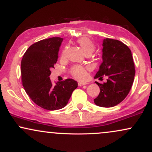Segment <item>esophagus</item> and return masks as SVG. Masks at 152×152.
Masks as SVG:
<instances>
[{
    "label": "esophagus",
    "mask_w": 152,
    "mask_h": 152,
    "mask_svg": "<svg viewBox=\"0 0 152 152\" xmlns=\"http://www.w3.org/2000/svg\"><path fill=\"white\" fill-rule=\"evenodd\" d=\"M86 84H87L86 82H83V81H78V85L79 86H83V85H86Z\"/></svg>",
    "instance_id": "esophagus-1"
}]
</instances>
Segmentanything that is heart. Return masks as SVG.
Segmentation results:
<instances>
[{"label": "heart", "mask_w": 152, "mask_h": 152, "mask_svg": "<svg viewBox=\"0 0 152 152\" xmlns=\"http://www.w3.org/2000/svg\"><path fill=\"white\" fill-rule=\"evenodd\" d=\"M78 44L79 45L83 52L85 54L92 53L95 49V45L91 40L86 37H82L77 41ZM68 47H66L62 52V56H64L67 53ZM72 75L75 78L78 79H83L86 76V71L82 66H75L72 69Z\"/></svg>", "instance_id": "obj_1"}]
</instances>
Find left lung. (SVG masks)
<instances>
[{"label":"left lung","instance_id":"1","mask_svg":"<svg viewBox=\"0 0 152 152\" xmlns=\"http://www.w3.org/2000/svg\"><path fill=\"white\" fill-rule=\"evenodd\" d=\"M102 46L103 62L94 78L102 79L103 76H107L109 78L104 83L96 81L100 93L94 101L96 105L109 108L121 103L129 93L135 68L132 51L124 43L106 38Z\"/></svg>","mask_w":152,"mask_h":152}]
</instances>
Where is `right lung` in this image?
I'll use <instances>...</instances> for the list:
<instances>
[{
    "mask_svg": "<svg viewBox=\"0 0 152 152\" xmlns=\"http://www.w3.org/2000/svg\"><path fill=\"white\" fill-rule=\"evenodd\" d=\"M62 38L41 40L28 48L21 61L22 83L26 94L38 106L46 110L61 109L69 102L78 83L74 79L52 84L50 69L58 60Z\"/></svg>",
    "mask_w": 152,
    "mask_h": 152,
    "instance_id": "add662e5",
    "label": "right lung"
}]
</instances>
